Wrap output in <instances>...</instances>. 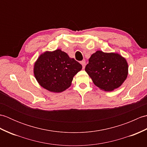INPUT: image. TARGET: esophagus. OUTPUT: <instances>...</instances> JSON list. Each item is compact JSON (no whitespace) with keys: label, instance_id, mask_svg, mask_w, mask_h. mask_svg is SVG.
<instances>
[{"label":"esophagus","instance_id":"obj_1","mask_svg":"<svg viewBox=\"0 0 147 147\" xmlns=\"http://www.w3.org/2000/svg\"><path fill=\"white\" fill-rule=\"evenodd\" d=\"M81 64H82V65L83 69H85V65H86V62L85 61H82V62H81Z\"/></svg>","mask_w":147,"mask_h":147}]
</instances>
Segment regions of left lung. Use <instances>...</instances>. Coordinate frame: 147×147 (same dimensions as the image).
<instances>
[{"instance_id":"obj_1","label":"left lung","mask_w":147,"mask_h":147,"mask_svg":"<svg viewBox=\"0 0 147 147\" xmlns=\"http://www.w3.org/2000/svg\"><path fill=\"white\" fill-rule=\"evenodd\" d=\"M85 71L95 86L104 91L111 92L126 80L128 64L118 53L97 51L90 57Z\"/></svg>"}]
</instances>
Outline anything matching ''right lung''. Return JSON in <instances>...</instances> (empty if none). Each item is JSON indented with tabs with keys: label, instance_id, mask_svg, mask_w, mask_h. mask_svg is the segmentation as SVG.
I'll use <instances>...</instances> for the list:
<instances>
[{
	"label": "right lung",
	"instance_id": "right-lung-1",
	"mask_svg": "<svg viewBox=\"0 0 147 147\" xmlns=\"http://www.w3.org/2000/svg\"><path fill=\"white\" fill-rule=\"evenodd\" d=\"M82 65L61 49L45 51L33 65V74L39 85L52 93H61L71 86L74 76Z\"/></svg>",
	"mask_w": 147,
	"mask_h": 147
}]
</instances>
